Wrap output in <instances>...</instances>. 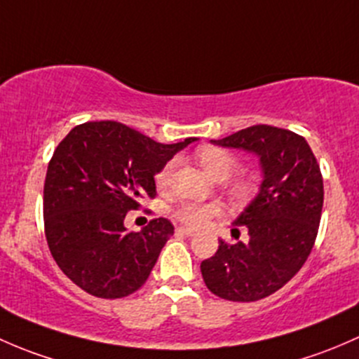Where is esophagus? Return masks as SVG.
<instances>
[{"label":"esophagus","instance_id":"34e87169","mask_svg":"<svg viewBox=\"0 0 359 359\" xmlns=\"http://www.w3.org/2000/svg\"><path fill=\"white\" fill-rule=\"evenodd\" d=\"M176 233H180V235H184V236H194V235H195V230H191V228H184V226H180V228H176Z\"/></svg>","mask_w":359,"mask_h":359}]
</instances>
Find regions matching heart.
Returning a JSON list of instances; mask_svg holds the SVG:
<instances>
[{"mask_svg":"<svg viewBox=\"0 0 359 359\" xmlns=\"http://www.w3.org/2000/svg\"><path fill=\"white\" fill-rule=\"evenodd\" d=\"M197 161L202 168L209 172L212 178L216 180H224L236 171L238 168V158L233 154L228 152V150L219 149V147H202L197 150ZM176 161H169L162 165L161 171L155 176V181L161 188L168 187L169 181L172 178V172H175ZM231 194L235 195H243L249 190V184L243 180H233L230 183ZM219 205L216 204H197V202H184L180 204L175 209V217L180 223L187 224L190 228H201L204 226L210 217L217 216L219 214Z\"/></svg>","mask_w":359,"mask_h":359,"instance_id":"1","label":"heart"}]
</instances>
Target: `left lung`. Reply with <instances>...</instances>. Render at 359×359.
<instances>
[{"instance_id":"8db88e82","label":"left lung","mask_w":359,"mask_h":359,"mask_svg":"<svg viewBox=\"0 0 359 359\" xmlns=\"http://www.w3.org/2000/svg\"><path fill=\"white\" fill-rule=\"evenodd\" d=\"M212 143L256 154L264 180L235 221L249 230V242L221 240L202 261V278L221 299L259 301L282 289L311 254L323 207L320 165L301 135L275 126H250Z\"/></svg>"}]
</instances>
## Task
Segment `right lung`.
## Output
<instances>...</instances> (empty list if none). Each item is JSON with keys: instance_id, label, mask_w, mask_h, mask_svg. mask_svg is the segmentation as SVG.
I'll return each mask as SVG.
<instances>
[{"instance_id": "1", "label": "right lung", "mask_w": 359, "mask_h": 359, "mask_svg": "<svg viewBox=\"0 0 359 359\" xmlns=\"http://www.w3.org/2000/svg\"><path fill=\"white\" fill-rule=\"evenodd\" d=\"M191 142L164 145L116 121H90L58 143L44 180V235L79 289L121 299L147 282L175 226L157 217L126 231V214L155 197L154 176Z\"/></svg>"}]
</instances>
